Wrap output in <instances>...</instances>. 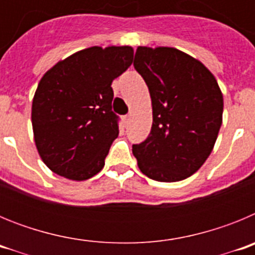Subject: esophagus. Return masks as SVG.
<instances>
[{
	"mask_svg": "<svg viewBox=\"0 0 255 255\" xmlns=\"http://www.w3.org/2000/svg\"><path fill=\"white\" fill-rule=\"evenodd\" d=\"M124 124H125L126 126L130 124V116H129V115H128V116H124Z\"/></svg>",
	"mask_w": 255,
	"mask_h": 255,
	"instance_id": "34e87169",
	"label": "esophagus"
}]
</instances>
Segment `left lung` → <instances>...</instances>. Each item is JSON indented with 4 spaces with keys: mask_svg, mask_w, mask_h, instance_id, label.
Segmentation results:
<instances>
[{
    "mask_svg": "<svg viewBox=\"0 0 255 255\" xmlns=\"http://www.w3.org/2000/svg\"><path fill=\"white\" fill-rule=\"evenodd\" d=\"M134 67L153 110L148 138L132 145L139 168L155 181L186 179L208 158L222 125L217 80L199 60L172 47H138Z\"/></svg>",
    "mask_w": 255,
    "mask_h": 255,
    "instance_id": "obj_1",
    "label": "left lung"
}]
</instances>
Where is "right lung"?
Listing matches in <instances>:
<instances>
[{
    "label": "right lung",
    "instance_id": "1",
    "mask_svg": "<svg viewBox=\"0 0 255 255\" xmlns=\"http://www.w3.org/2000/svg\"><path fill=\"white\" fill-rule=\"evenodd\" d=\"M130 46L82 49L47 71L31 105L34 141L55 173L83 181L105 166L119 135L111 84L132 64Z\"/></svg>",
    "mask_w": 255,
    "mask_h": 255
}]
</instances>
